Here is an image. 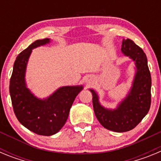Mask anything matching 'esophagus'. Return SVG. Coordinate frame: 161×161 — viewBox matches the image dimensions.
I'll list each match as a JSON object with an SVG mask.
<instances>
[{
    "mask_svg": "<svg viewBox=\"0 0 161 161\" xmlns=\"http://www.w3.org/2000/svg\"><path fill=\"white\" fill-rule=\"evenodd\" d=\"M85 81L86 82L87 84H90V83H92V82H93V80H92V78H91V77L88 76V77L85 78Z\"/></svg>",
    "mask_w": 161,
    "mask_h": 161,
    "instance_id": "34e87169",
    "label": "esophagus"
}]
</instances>
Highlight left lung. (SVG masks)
I'll return each mask as SVG.
<instances>
[{"label": "left lung", "instance_id": "1", "mask_svg": "<svg viewBox=\"0 0 161 161\" xmlns=\"http://www.w3.org/2000/svg\"><path fill=\"white\" fill-rule=\"evenodd\" d=\"M121 51L134 61L136 66L131 87L126 96L117 107L109 109L101 105L96 91L89 89L93 94V106L97 119L105 128L115 132H126L135 128L146 116L151 106L152 78L147 56L129 38H123Z\"/></svg>", "mask_w": 161, "mask_h": 161}]
</instances>
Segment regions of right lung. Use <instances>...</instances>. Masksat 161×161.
<instances>
[{
	"label": "right lung",
	"instance_id": "1",
	"mask_svg": "<svg viewBox=\"0 0 161 161\" xmlns=\"http://www.w3.org/2000/svg\"><path fill=\"white\" fill-rule=\"evenodd\" d=\"M51 42L38 39L22 51L14 62L9 83V93L14 113L20 123L40 136L57 133L68 119L74 100L83 89L82 85L62 86L46 98H38L27 88L25 72L32 50Z\"/></svg>",
	"mask_w": 161,
	"mask_h": 161
}]
</instances>
